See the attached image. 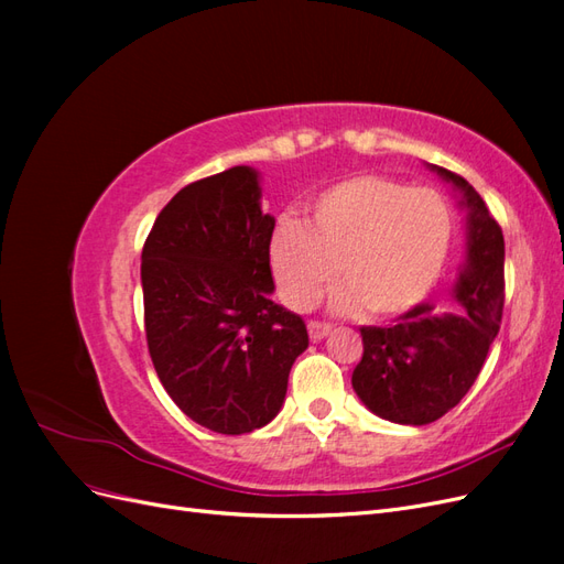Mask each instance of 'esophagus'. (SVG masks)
<instances>
[{"label":"esophagus","instance_id":"esophagus-1","mask_svg":"<svg viewBox=\"0 0 564 564\" xmlns=\"http://www.w3.org/2000/svg\"><path fill=\"white\" fill-rule=\"evenodd\" d=\"M329 332H332V324H327V322H308V334L313 340L324 338Z\"/></svg>","mask_w":564,"mask_h":564}]
</instances>
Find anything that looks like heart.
Segmentation results:
<instances>
[{"label": "heart", "instance_id": "heart-1", "mask_svg": "<svg viewBox=\"0 0 564 564\" xmlns=\"http://www.w3.org/2000/svg\"><path fill=\"white\" fill-rule=\"evenodd\" d=\"M452 245V212L433 187L365 174L329 187L311 224L280 218L270 268L280 296L311 311L338 280L336 308L373 317L402 315L437 282Z\"/></svg>", "mask_w": 564, "mask_h": 564}]
</instances>
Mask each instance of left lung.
Wrapping results in <instances>:
<instances>
[{
    "label": "left lung",
    "mask_w": 564,
    "mask_h": 564,
    "mask_svg": "<svg viewBox=\"0 0 564 564\" xmlns=\"http://www.w3.org/2000/svg\"><path fill=\"white\" fill-rule=\"evenodd\" d=\"M431 169L454 185L468 212L466 265L454 289L460 308L440 313L419 303L388 327H362L365 352L352 371L369 412L402 425L433 423L464 400L503 315V232L464 176Z\"/></svg>",
    "instance_id": "left-lung-1"
}]
</instances>
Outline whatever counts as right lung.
Here are the masks:
<instances>
[{"instance_id": "1", "label": "right lung", "mask_w": 564, "mask_h": 564, "mask_svg": "<svg viewBox=\"0 0 564 564\" xmlns=\"http://www.w3.org/2000/svg\"><path fill=\"white\" fill-rule=\"evenodd\" d=\"M275 218L251 166L195 181L160 212L141 253L148 350L169 398L220 435L278 416L305 322L270 299Z\"/></svg>"}]
</instances>
